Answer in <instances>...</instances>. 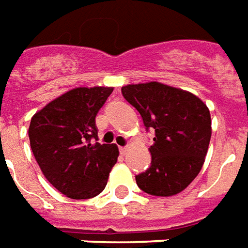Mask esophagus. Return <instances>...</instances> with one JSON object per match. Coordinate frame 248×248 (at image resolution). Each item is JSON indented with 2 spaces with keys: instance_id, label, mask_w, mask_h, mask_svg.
I'll use <instances>...</instances> for the list:
<instances>
[{
  "instance_id": "esophagus-1",
  "label": "esophagus",
  "mask_w": 248,
  "mask_h": 248,
  "mask_svg": "<svg viewBox=\"0 0 248 248\" xmlns=\"http://www.w3.org/2000/svg\"><path fill=\"white\" fill-rule=\"evenodd\" d=\"M126 150H127V146H119V152L122 154L126 153Z\"/></svg>"
}]
</instances>
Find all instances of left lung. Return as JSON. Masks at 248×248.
<instances>
[{
	"label": "left lung",
	"instance_id": "1",
	"mask_svg": "<svg viewBox=\"0 0 248 248\" xmlns=\"http://www.w3.org/2000/svg\"><path fill=\"white\" fill-rule=\"evenodd\" d=\"M124 98L155 133L152 164L136 176L137 185L153 196L184 190L202 170L211 140L208 107L196 95L157 82L122 87Z\"/></svg>",
	"mask_w": 248,
	"mask_h": 248
}]
</instances>
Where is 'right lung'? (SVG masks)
Wrapping results in <instances>:
<instances>
[{
	"label": "right lung",
	"mask_w": 248,
	"mask_h": 248,
	"mask_svg": "<svg viewBox=\"0 0 248 248\" xmlns=\"http://www.w3.org/2000/svg\"><path fill=\"white\" fill-rule=\"evenodd\" d=\"M111 87L74 88L31 119L29 141L46 178L75 200L99 195L118 158L114 143L98 142L95 117Z\"/></svg>",
	"instance_id": "add662e5"
}]
</instances>
